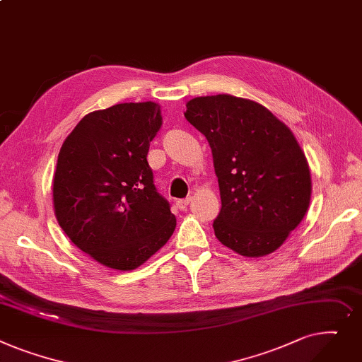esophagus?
I'll use <instances>...</instances> for the list:
<instances>
[{"label":"esophagus","instance_id":"34e87169","mask_svg":"<svg viewBox=\"0 0 362 362\" xmlns=\"http://www.w3.org/2000/svg\"><path fill=\"white\" fill-rule=\"evenodd\" d=\"M189 200H191L189 197L177 200V206H178V209H181V210H185V209H187V206H188V203H189Z\"/></svg>","mask_w":362,"mask_h":362}]
</instances>
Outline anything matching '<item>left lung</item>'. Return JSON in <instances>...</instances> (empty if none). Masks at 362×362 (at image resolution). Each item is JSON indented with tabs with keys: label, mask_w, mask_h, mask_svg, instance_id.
Listing matches in <instances>:
<instances>
[{
	"label": "left lung",
	"mask_w": 362,
	"mask_h": 362,
	"mask_svg": "<svg viewBox=\"0 0 362 362\" xmlns=\"http://www.w3.org/2000/svg\"><path fill=\"white\" fill-rule=\"evenodd\" d=\"M184 115L214 155L222 200L216 238L245 257L278 250L311 199L308 162L292 132L263 105L230 95L191 99Z\"/></svg>",
	"instance_id": "left-lung-1"
}]
</instances>
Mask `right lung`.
<instances>
[{
  "label": "right lung",
  "instance_id": "add662e5",
  "mask_svg": "<svg viewBox=\"0 0 362 362\" xmlns=\"http://www.w3.org/2000/svg\"><path fill=\"white\" fill-rule=\"evenodd\" d=\"M160 125L158 103H118L83 117L61 146L52 185L57 221L106 267H139L177 226L147 163Z\"/></svg>",
  "mask_w": 362,
  "mask_h": 362
}]
</instances>
